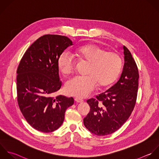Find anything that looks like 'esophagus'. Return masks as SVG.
Wrapping results in <instances>:
<instances>
[{
  "label": "esophagus",
  "mask_w": 159,
  "mask_h": 159,
  "mask_svg": "<svg viewBox=\"0 0 159 159\" xmlns=\"http://www.w3.org/2000/svg\"><path fill=\"white\" fill-rule=\"evenodd\" d=\"M75 101L76 102H77V103H82V102H84V100L80 99V98H75Z\"/></svg>",
  "instance_id": "esophagus-1"
}]
</instances>
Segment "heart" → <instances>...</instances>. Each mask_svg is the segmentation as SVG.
<instances>
[{
  "label": "heart",
  "mask_w": 159,
  "mask_h": 159,
  "mask_svg": "<svg viewBox=\"0 0 159 159\" xmlns=\"http://www.w3.org/2000/svg\"><path fill=\"white\" fill-rule=\"evenodd\" d=\"M74 55L80 60L89 64L86 76H77L69 80L66 85L67 93L78 98L90 95L98 84L105 87L112 84L118 78L123 65L120 56L115 52L107 51L96 44H86L78 48ZM57 66L66 75L73 73L76 60L68 52H62L58 57Z\"/></svg>",
  "instance_id": "obj_1"
}]
</instances>
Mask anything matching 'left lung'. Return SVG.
<instances>
[{
    "mask_svg": "<svg viewBox=\"0 0 159 159\" xmlns=\"http://www.w3.org/2000/svg\"><path fill=\"white\" fill-rule=\"evenodd\" d=\"M125 64L119 80L106 92L87 101L90 111L84 119L85 128L97 136L112 134L128 120L135 107L139 71L129 49L123 46Z\"/></svg>",
    "mask_w": 159,
    "mask_h": 159,
    "instance_id": "8db88e82",
    "label": "left lung"
}]
</instances>
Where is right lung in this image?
Wrapping results in <instances>:
<instances>
[{"instance_id":"add662e5","label":"right lung","mask_w":159,"mask_h":159,"mask_svg":"<svg viewBox=\"0 0 159 159\" xmlns=\"http://www.w3.org/2000/svg\"><path fill=\"white\" fill-rule=\"evenodd\" d=\"M72 41L67 36L45 34L36 39L23 54L16 70L17 102L20 110L34 129L50 133L57 129L72 97L52 94L62 82L57 61Z\"/></svg>"}]
</instances>
